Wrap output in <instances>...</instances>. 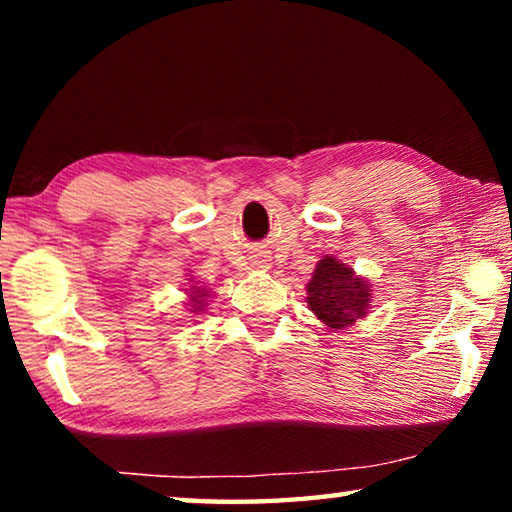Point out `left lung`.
Segmentation results:
<instances>
[{
    "instance_id": "8db88e82",
    "label": "left lung",
    "mask_w": 512,
    "mask_h": 512,
    "mask_svg": "<svg viewBox=\"0 0 512 512\" xmlns=\"http://www.w3.org/2000/svg\"><path fill=\"white\" fill-rule=\"evenodd\" d=\"M370 282L354 275L336 257L320 259L307 284V305L320 323L332 329L352 325L370 309Z\"/></svg>"
}]
</instances>
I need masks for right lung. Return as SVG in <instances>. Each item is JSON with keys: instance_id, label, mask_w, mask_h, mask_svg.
<instances>
[{"instance_id": "obj_1", "label": "right lung", "mask_w": 512, "mask_h": 512, "mask_svg": "<svg viewBox=\"0 0 512 512\" xmlns=\"http://www.w3.org/2000/svg\"><path fill=\"white\" fill-rule=\"evenodd\" d=\"M189 307H192V311H203V307L207 305L205 302V298H207V293H205V289H198V287H192V291H189Z\"/></svg>"}]
</instances>
